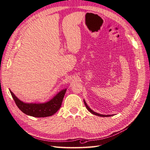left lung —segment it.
<instances>
[{"label":"left lung","mask_w":150,"mask_h":150,"mask_svg":"<svg viewBox=\"0 0 150 150\" xmlns=\"http://www.w3.org/2000/svg\"><path fill=\"white\" fill-rule=\"evenodd\" d=\"M84 104H85V106H86V108H87V109H88V110L90 112H91L92 114L95 115H96V116H101V117H108V116H111V115H103L98 114V113H97V112H94V111H93V110H91V109L89 108V106L87 105V104H86V103L85 102V101H84Z\"/></svg>","instance_id":"8db88e82"}]
</instances>
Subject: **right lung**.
I'll return each instance as SVG.
<instances>
[{
	"instance_id": "right-lung-1",
	"label": "right lung",
	"mask_w": 150,
	"mask_h": 150,
	"mask_svg": "<svg viewBox=\"0 0 150 150\" xmlns=\"http://www.w3.org/2000/svg\"><path fill=\"white\" fill-rule=\"evenodd\" d=\"M66 89L61 91L51 101L42 104H27L20 101L13 93L11 91L12 98L19 110L27 115L42 117L53 115L59 110L64 98Z\"/></svg>"
}]
</instances>
